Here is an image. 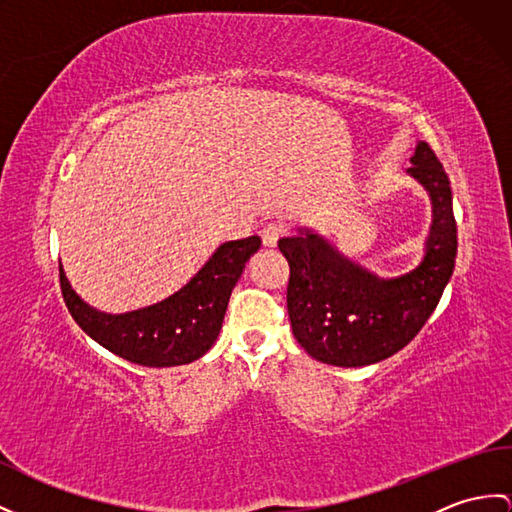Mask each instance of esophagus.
<instances>
[{
    "mask_svg": "<svg viewBox=\"0 0 512 512\" xmlns=\"http://www.w3.org/2000/svg\"><path fill=\"white\" fill-rule=\"evenodd\" d=\"M282 226L280 223H267V226L263 228V232H260V236H263V245L265 247H276L278 241L282 239Z\"/></svg>",
    "mask_w": 512,
    "mask_h": 512,
    "instance_id": "obj_1",
    "label": "esophagus"
}]
</instances>
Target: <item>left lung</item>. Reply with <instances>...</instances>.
Here are the masks:
<instances>
[{
	"mask_svg": "<svg viewBox=\"0 0 512 512\" xmlns=\"http://www.w3.org/2000/svg\"><path fill=\"white\" fill-rule=\"evenodd\" d=\"M410 165L406 173L426 189L432 204L415 269L380 278L308 228L278 243L291 267L286 308L293 334L321 363L365 367L400 352L434 313L452 278L458 239L450 178L426 141L417 143Z\"/></svg>",
	"mask_w": 512,
	"mask_h": 512,
	"instance_id": "8db88e82",
	"label": "left lung"
}]
</instances>
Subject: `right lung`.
<instances>
[{
	"label": "right lung",
	"instance_id": "add662e5",
	"mask_svg": "<svg viewBox=\"0 0 512 512\" xmlns=\"http://www.w3.org/2000/svg\"><path fill=\"white\" fill-rule=\"evenodd\" d=\"M258 249V236L221 243L180 291L121 315L86 304L71 289L62 265L60 289L71 317L108 352L143 367L189 365L217 341L232 289Z\"/></svg>",
	"mask_w": 512,
	"mask_h": 512
}]
</instances>
